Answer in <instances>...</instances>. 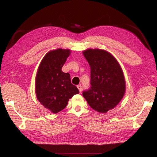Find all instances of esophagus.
Wrapping results in <instances>:
<instances>
[{"label": "esophagus", "mask_w": 157, "mask_h": 157, "mask_svg": "<svg viewBox=\"0 0 157 157\" xmlns=\"http://www.w3.org/2000/svg\"><path fill=\"white\" fill-rule=\"evenodd\" d=\"M77 88H78V90H79V92H81L82 90V86H81V85H78V86H77Z\"/></svg>", "instance_id": "obj_1"}]
</instances>
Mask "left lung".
<instances>
[{
    "label": "left lung",
    "mask_w": 157,
    "mask_h": 157,
    "mask_svg": "<svg viewBox=\"0 0 157 157\" xmlns=\"http://www.w3.org/2000/svg\"><path fill=\"white\" fill-rule=\"evenodd\" d=\"M82 54L90 67L89 90L82 92L89 105L105 113L119 103L126 90L125 78L117 60L109 52L88 49Z\"/></svg>",
    "instance_id": "left-lung-1"
}]
</instances>
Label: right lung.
Returning <instances> with one entry per match:
<instances>
[{
    "label": "right lung",
    "instance_id": "1",
    "mask_svg": "<svg viewBox=\"0 0 157 157\" xmlns=\"http://www.w3.org/2000/svg\"><path fill=\"white\" fill-rule=\"evenodd\" d=\"M70 54L69 49L50 51L41 61L37 71L36 98L42 105L53 113L62 111L69 99L79 93L78 88L71 84L69 73L61 71Z\"/></svg>",
    "mask_w": 157,
    "mask_h": 157
}]
</instances>
